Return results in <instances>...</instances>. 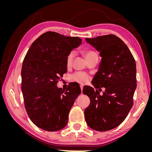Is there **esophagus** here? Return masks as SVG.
Listing matches in <instances>:
<instances>
[{
	"instance_id": "34e87169",
	"label": "esophagus",
	"mask_w": 152,
	"mask_h": 152,
	"mask_svg": "<svg viewBox=\"0 0 152 152\" xmlns=\"http://www.w3.org/2000/svg\"><path fill=\"white\" fill-rule=\"evenodd\" d=\"M83 85H80V89H81V91L82 92V91H83Z\"/></svg>"
}]
</instances>
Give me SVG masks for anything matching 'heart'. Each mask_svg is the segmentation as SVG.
Returning <instances> with one entry per match:
<instances>
[{
    "label": "heart",
    "instance_id": "b5f03b06",
    "mask_svg": "<svg viewBox=\"0 0 152 152\" xmlns=\"http://www.w3.org/2000/svg\"><path fill=\"white\" fill-rule=\"evenodd\" d=\"M83 54L85 56L87 61H88L89 59L94 56H97L96 53L91 50H85L83 51ZM75 57V53L73 51H71L68 53L66 58V65L68 67L70 66L72 64L73 58ZM71 79L72 81H74L78 83L84 84L89 80V76L83 72H77L73 73L71 76Z\"/></svg>",
    "mask_w": 152,
    "mask_h": 152
}]
</instances>
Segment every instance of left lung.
<instances>
[{
  "instance_id": "left-lung-1",
  "label": "left lung",
  "mask_w": 152,
  "mask_h": 152,
  "mask_svg": "<svg viewBox=\"0 0 152 152\" xmlns=\"http://www.w3.org/2000/svg\"><path fill=\"white\" fill-rule=\"evenodd\" d=\"M86 41L102 57L92 84L95 89L104 87L105 90L101 96L97 89L84 87L82 92L90 99L85 119L93 129L107 131L120 125L132 107L137 86L136 62L126 44L116 35L86 38Z\"/></svg>"
}]
</instances>
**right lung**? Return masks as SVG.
<instances>
[{"label":"right lung","instance_id":"1","mask_svg":"<svg viewBox=\"0 0 152 152\" xmlns=\"http://www.w3.org/2000/svg\"><path fill=\"white\" fill-rule=\"evenodd\" d=\"M82 44L77 37L54 31L41 35L32 43L21 68V91L25 107L31 122L46 131L65 127L79 86L71 84L64 93L57 87L59 77L67 72L68 53Z\"/></svg>","mask_w":152,"mask_h":152}]
</instances>
